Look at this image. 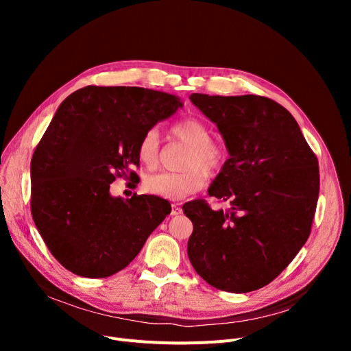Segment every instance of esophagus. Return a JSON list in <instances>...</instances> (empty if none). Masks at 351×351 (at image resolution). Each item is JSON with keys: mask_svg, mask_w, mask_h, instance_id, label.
<instances>
[{"mask_svg": "<svg viewBox=\"0 0 351 351\" xmlns=\"http://www.w3.org/2000/svg\"><path fill=\"white\" fill-rule=\"evenodd\" d=\"M182 213V208L179 205H172V212L171 215L172 216H176V215H180Z\"/></svg>", "mask_w": 351, "mask_h": 351, "instance_id": "esophagus-1", "label": "esophagus"}]
</instances>
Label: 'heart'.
I'll list each match as a JSON object with an SVG mask.
<instances>
[{"mask_svg": "<svg viewBox=\"0 0 351 351\" xmlns=\"http://www.w3.org/2000/svg\"><path fill=\"white\" fill-rule=\"evenodd\" d=\"M173 134L183 142L191 145L185 166L191 168L183 172H156L145 179V188L147 192L159 195L171 200H180L188 195L197 192L205 185V173L215 172L225 162V151L215 142H212L210 129L205 122L189 118L173 126ZM160 138L156 128H151L143 134L139 146L138 158L141 163L147 168H154L158 163ZM202 169L200 170L199 168Z\"/></svg>", "mask_w": 351, "mask_h": 351, "instance_id": "heart-1", "label": "heart"}]
</instances>
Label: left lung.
<instances>
[{
  "label": "left lung",
  "instance_id": "obj_1",
  "mask_svg": "<svg viewBox=\"0 0 351 351\" xmlns=\"http://www.w3.org/2000/svg\"><path fill=\"white\" fill-rule=\"evenodd\" d=\"M222 135L229 159L209 186L228 210L183 205L193 223L189 261L202 279L230 293L269 285L306 243L319 199V163L289 110L265 97L192 94Z\"/></svg>",
  "mask_w": 351,
  "mask_h": 351
}]
</instances>
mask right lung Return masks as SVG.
Masks as SVG:
<instances>
[{"label": "right lung", "instance_id": "1", "mask_svg": "<svg viewBox=\"0 0 351 351\" xmlns=\"http://www.w3.org/2000/svg\"><path fill=\"white\" fill-rule=\"evenodd\" d=\"M180 101L139 86H85L58 106L31 160V212L52 256L82 278L102 279L131 263L171 213L151 195H110L115 176H136L147 129Z\"/></svg>", "mask_w": 351, "mask_h": 351}]
</instances>
